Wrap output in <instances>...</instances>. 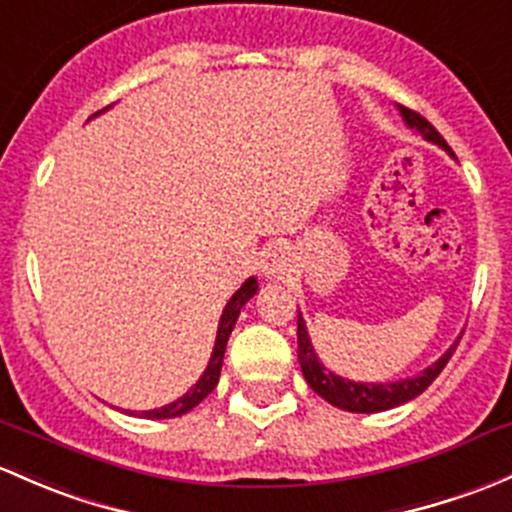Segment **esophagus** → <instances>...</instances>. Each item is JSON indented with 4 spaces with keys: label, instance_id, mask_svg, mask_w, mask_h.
Wrapping results in <instances>:
<instances>
[{
    "label": "esophagus",
    "instance_id": "34e87169",
    "mask_svg": "<svg viewBox=\"0 0 512 512\" xmlns=\"http://www.w3.org/2000/svg\"><path fill=\"white\" fill-rule=\"evenodd\" d=\"M288 261H291L288 251L283 249V246H273V249H268L266 256H263V276L283 278L288 273Z\"/></svg>",
    "mask_w": 512,
    "mask_h": 512
}]
</instances>
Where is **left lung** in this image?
<instances>
[{
    "mask_svg": "<svg viewBox=\"0 0 512 512\" xmlns=\"http://www.w3.org/2000/svg\"><path fill=\"white\" fill-rule=\"evenodd\" d=\"M402 113L404 123L409 128L416 130L424 140L436 142L439 147H444L446 152L453 157V150L446 145V140L441 138L439 130L429 123L426 118H421L419 113L409 108H399ZM461 340V337H458ZM458 340L453 342L449 350L439 357L431 367H426L424 372L414 374V377L399 379V382H352V379L340 377V374H333L328 367H323V362L318 360L313 350V342L308 337V328H305L303 315L298 313V360H300V370H303L305 382L310 384L315 394L330 402L337 409H345V412H357V414H374V412H384V409H394L404 402H412L414 397H419L436 377H439L441 370L446 367V362L451 360L453 350H456Z\"/></svg>",
    "mask_w": 512,
    "mask_h": 512,
    "instance_id": "1",
    "label": "left lung"
}]
</instances>
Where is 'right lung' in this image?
<instances>
[{"label":"right lung","instance_id":"1","mask_svg":"<svg viewBox=\"0 0 512 512\" xmlns=\"http://www.w3.org/2000/svg\"><path fill=\"white\" fill-rule=\"evenodd\" d=\"M256 291H258V283H256V278L251 276L249 281L239 288V291L231 295L229 303H226V308H224V313H221L217 342H214V350H212V357H209L207 370H204L202 377H199V382L194 384L187 394H182V397L175 399V402L165 404V407H160V409H150V412H130V414L142 416V419H172V416H182V414L192 412V409L197 407V404L202 402L207 394H212V389L217 387V382H219L226 342H229V335H231V330H234L236 318H239L241 308H244V305L254 298Z\"/></svg>","mask_w":512,"mask_h":512}]
</instances>
